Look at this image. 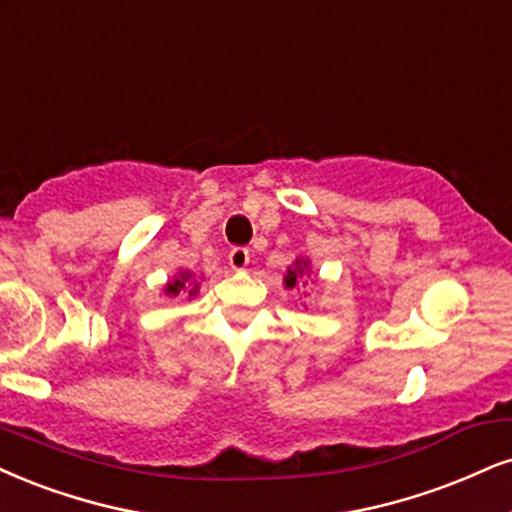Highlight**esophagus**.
I'll list each match as a JSON object with an SVG mask.
<instances>
[{
	"label": "esophagus",
	"instance_id": "34e87169",
	"mask_svg": "<svg viewBox=\"0 0 512 512\" xmlns=\"http://www.w3.org/2000/svg\"><path fill=\"white\" fill-rule=\"evenodd\" d=\"M230 266L235 270H244L249 266V249H244V246H235V249L230 251Z\"/></svg>",
	"mask_w": 512,
	"mask_h": 512
}]
</instances>
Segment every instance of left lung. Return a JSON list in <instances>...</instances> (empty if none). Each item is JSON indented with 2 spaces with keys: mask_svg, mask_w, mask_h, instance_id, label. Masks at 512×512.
<instances>
[{
  "mask_svg": "<svg viewBox=\"0 0 512 512\" xmlns=\"http://www.w3.org/2000/svg\"><path fill=\"white\" fill-rule=\"evenodd\" d=\"M304 275H311V273H308V258H296L292 266L287 268L285 287L287 289H294L296 285H299L301 277H304Z\"/></svg>",
  "mask_w": 512,
  "mask_h": 512,
  "instance_id": "obj_1",
  "label": "left lung"
}]
</instances>
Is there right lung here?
<instances>
[{"label": "right lung", "mask_w": 512, "mask_h": 512, "mask_svg": "<svg viewBox=\"0 0 512 512\" xmlns=\"http://www.w3.org/2000/svg\"><path fill=\"white\" fill-rule=\"evenodd\" d=\"M197 289H199V285L192 280V273H189V270H182V273H178L173 280L168 282L163 292H166L168 296H178L180 292H187L189 296H194L197 294Z\"/></svg>", "instance_id": "right-lung-1"}]
</instances>
